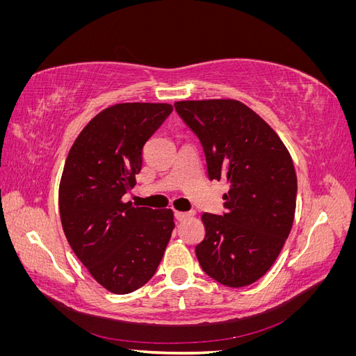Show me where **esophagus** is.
<instances>
[{
  "instance_id": "obj_1",
  "label": "esophagus",
  "mask_w": 356,
  "mask_h": 356,
  "mask_svg": "<svg viewBox=\"0 0 356 356\" xmlns=\"http://www.w3.org/2000/svg\"><path fill=\"white\" fill-rule=\"evenodd\" d=\"M191 215H193V212H182V211H175V218H177L178 221L186 220V218L191 217Z\"/></svg>"
}]
</instances>
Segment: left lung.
I'll return each instance as SVG.
<instances>
[{
	"label": "left lung",
	"instance_id": "left-lung-1",
	"mask_svg": "<svg viewBox=\"0 0 356 356\" xmlns=\"http://www.w3.org/2000/svg\"><path fill=\"white\" fill-rule=\"evenodd\" d=\"M203 145L209 179H227L225 213L204 212L196 257L215 281L241 288L258 281L282 251L294 222L297 175L282 139L236 99L174 104Z\"/></svg>",
	"mask_w": 356,
	"mask_h": 356
}]
</instances>
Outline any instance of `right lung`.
<instances>
[{
    "instance_id": "add662e5",
    "label": "right lung",
    "mask_w": 356,
    "mask_h": 356,
    "mask_svg": "<svg viewBox=\"0 0 356 356\" xmlns=\"http://www.w3.org/2000/svg\"><path fill=\"white\" fill-rule=\"evenodd\" d=\"M170 104L124 102L96 114L75 138L59 184V213L74 254L99 285L129 294L157 270L175 227L172 209L123 202L143 148Z\"/></svg>"
}]
</instances>
